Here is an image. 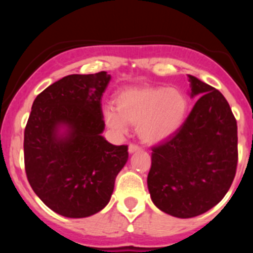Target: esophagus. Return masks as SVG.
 Returning a JSON list of instances; mask_svg holds the SVG:
<instances>
[{
  "mask_svg": "<svg viewBox=\"0 0 253 253\" xmlns=\"http://www.w3.org/2000/svg\"><path fill=\"white\" fill-rule=\"evenodd\" d=\"M138 150H141V147L137 144H133V143H131V144L128 145V152L131 153H134V152H138Z\"/></svg>",
  "mask_w": 253,
  "mask_h": 253,
  "instance_id": "1",
  "label": "esophagus"
}]
</instances>
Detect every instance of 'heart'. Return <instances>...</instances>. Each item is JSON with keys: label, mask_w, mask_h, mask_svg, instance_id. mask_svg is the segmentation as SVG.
I'll list each match as a JSON object with an SVG mask.
<instances>
[{"label": "heart", "mask_w": 253, "mask_h": 253, "mask_svg": "<svg viewBox=\"0 0 253 253\" xmlns=\"http://www.w3.org/2000/svg\"><path fill=\"white\" fill-rule=\"evenodd\" d=\"M117 109L104 108L105 124L117 133H126L128 124L145 143L163 142L180 129L188 111L183 91L167 86H134L124 90L116 99Z\"/></svg>", "instance_id": "heart-1"}]
</instances>
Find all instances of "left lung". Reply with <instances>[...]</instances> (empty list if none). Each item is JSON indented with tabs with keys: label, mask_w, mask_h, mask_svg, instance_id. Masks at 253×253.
Returning <instances> with one entry per match:
<instances>
[{
	"label": "left lung",
	"mask_w": 253,
	"mask_h": 253,
	"mask_svg": "<svg viewBox=\"0 0 253 253\" xmlns=\"http://www.w3.org/2000/svg\"><path fill=\"white\" fill-rule=\"evenodd\" d=\"M191 98L201 95L176 133L152 148L147 183L153 203L176 218L218 205L237 167V125L223 94L188 75Z\"/></svg>",
	"instance_id": "obj_1"
}]
</instances>
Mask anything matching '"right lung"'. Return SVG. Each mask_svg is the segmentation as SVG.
I'll return each instance as SVG.
<instances>
[{"mask_svg":"<svg viewBox=\"0 0 253 253\" xmlns=\"http://www.w3.org/2000/svg\"><path fill=\"white\" fill-rule=\"evenodd\" d=\"M106 72L70 75L35 98L24 129V164L38 197L57 214L85 218L110 201L127 145L101 136Z\"/></svg>","mask_w":253,"mask_h":253,"instance_id":"1","label":"right lung"}]
</instances>
